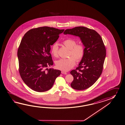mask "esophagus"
Instances as JSON below:
<instances>
[{"label":"esophagus","instance_id":"esophagus-1","mask_svg":"<svg viewBox=\"0 0 125 125\" xmlns=\"http://www.w3.org/2000/svg\"><path fill=\"white\" fill-rule=\"evenodd\" d=\"M61 73H62V74H65V75H67V73H66V72H63V71H62Z\"/></svg>","mask_w":125,"mask_h":125}]
</instances>
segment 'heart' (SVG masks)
Listing matches in <instances>:
<instances>
[{"instance_id":"obj_1","label":"heart","mask_w":125,"mask_h":125,"mask_svg":"<svg viewBox=\"0 0 125 125\" xmlns=\"http://www.w3.org/2000/svg\"><path fill=\"white\" fill-rule=\"evenodd\" d=\"M65 46L70 50L69 57L67 58L60 59L56 62V67L62 71H68L72 68L75 64V61H81L84 56V46L82 44H76L75 40L67 39L62 42ZM58 47L57 44H54L51 48V52L52 56L57 58L58 57Z\"/></svg>"}]
</instances>
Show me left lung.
Here are the masks:
<instances>
[{"instance_id": "1", "label": "left lung", "mask_w": 125, "mask_h": 125, "mask_svg": "<svg viewBox=\"0 0 125 125\" xmlns=\"http://www.w3.org/2000/svg\"><path fill=\"white\" fill-rule=\"evenodd\" d=\"M63 33L80 37L85 47L84 56L78 67L70 73L74 77L71 87L76 90H85L98 80L103 72L106 55L104 42L98 32L84 26L67 29Z\"/></svg>"}]
</instances>
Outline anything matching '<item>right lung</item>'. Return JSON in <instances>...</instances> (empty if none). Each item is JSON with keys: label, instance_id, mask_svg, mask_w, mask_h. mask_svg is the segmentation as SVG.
Here are the masks:
<instances>
[{"label": "right lung", "instance_id": "right-lung-1", "mask_svg": "<svg viewBox=\"0 0 125 125\" xmlns=\"http://www.w3.org/2000/svg\"><path fill=\"white\" fill-rule=\"evenodd\" d=\"M48 26L30 30L24 35L18 50L19 72L24 82L32 90L42 92L49 90L60 70L47 69L53 62L50 46L64 31Z\"/></svg>", "mask_w": 125, "mask_h": 125}]
</instances>
